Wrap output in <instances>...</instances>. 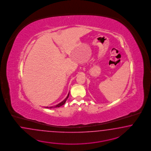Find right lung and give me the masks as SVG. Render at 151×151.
<instances>
[{"mask_svg":"<svg viewBox=\"0 0 151 151\" xmlns=\"http://www.w3.org/2000/svg\"><path fill=\"white\" fill-rule=\"evenodd\" d=\"M69 96V94H68V95L67 97H66V99H65L63 101L59 103V104L56 105L55 106H51V107H45V108H47V109H52V108H56V107H60V106H63V105L65 104V103L66 102V100H67V99H68Z\"/></svg>","mask_w":151,"mask_h":151,"instance_id":"1","label":"right lung"}]
</instances>
